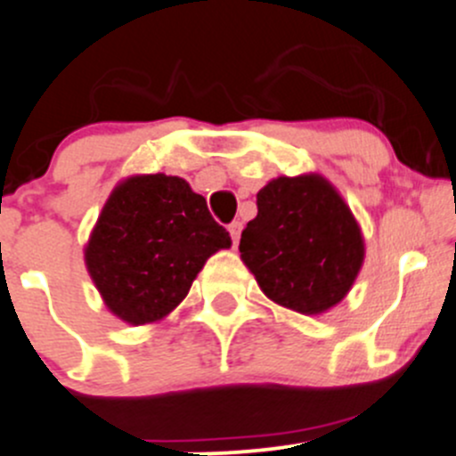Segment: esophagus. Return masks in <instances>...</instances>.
Instances as JSON below:
<instances>
[{
    "label": "esophagus",
    "mask_w": 456,
    "mask_h": 456,
    "mask_svg": "<svg viewBox=\"0 0 456 456\" xmlns=\"http://www.w3.org/2000/svg\"><path fill=\"white\" fill-rule=\"evenodd\" d=\"M228 232H230V237H232V241H234V246H237L239 243V237H241V222H232L228 226Z\"/></svg>",
    "instance_id": "1"
}]
</instances>
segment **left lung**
Here are the masks:
<instances>
[{"label":"left lung","instance_id":"8db88e82","mask_svg":"<svg viewBox=\"0 0 456 456\" xmlns=\"http://www.w3.org/2000/svg\"><path fill=\"white\" fill-rule=\"evenodd\" d=\"M241 261L268 299L301 314L339 304L362 270L363 237L344 197L322 175L277 177L256 192Z\"/></svg>","mask_w":456,"mask_h":456}]
</instances>
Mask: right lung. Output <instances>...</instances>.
I'll return each instance as SVG.
<instances>
[{"label": "right lung", "mask_w": 456, "mask_h": 456, "mask_svg": "<svg viewBox=\"0 0 456 456\" xmlns=\"http://www.w3.org/2000/svg\"><path fill=\"white\" fill-rule=\"evenodd\" d=\"M230 243L186 179L134 175L110 192L84 256L108 310L143 326L173 313L208 256Z\"/></svg>", "instance_id": "right-lung-1"}]
</instances>
